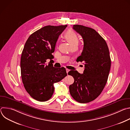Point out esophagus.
<instances>
[{"label": "esophagus", "instance_id": "esophagus-1", "mask_svg": "<svg viewBox=\"0 0 130 130\" xmlns=\"http://www.w3.org/2000/svg\"><path fill=\"white\" fill-rule=\"evenodd\" d=\"M66 72H67V74H68V72H69V69H66Z\"/></svg>", "mask_w": 130, "mask_h": 130}]
</instances>
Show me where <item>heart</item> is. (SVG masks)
Wrapping results in <instances>:
<instances>
[{
	"label": "heart",
	"mask_w": 130,
	"mask_h": 130,
	"mask_svg": "<svg viewBox=\"0 0 130 130\" xmlns=\"http://www.w3.org/2000/svg\"><path fill=\"white\" fill-rule=\"evenodd\" d=\"M65 37L70 44L71 46L76 44L78 45L79 42L78 37L75 32H73V31H67L65 35Z\"/></svg>",
	"instance_id": "1"
}]
</instances>
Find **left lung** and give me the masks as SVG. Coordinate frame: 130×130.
Listing matches in <instances>:
<instances>
[{
    "instance_id": "obj_1",
    "label": "left lung",
    "mask_w": 130,
    "mask_h": 130,
    "mask_svg": "<svg viewBox=\"0 0 130 130\" xmlns=\"http://www.w3.org/2000/svg\"><path fill=\"white\" fill-rule=\"evenodd\" d=\"M73 29L83 40V50L77 61L83 62L85 69L82 74L77 70L69 71L68 75L74 78L69 92L77 102L88 103L100 95L107 82L111 65L109 50L95 30L79 25H73Z\"/></svg>"
}]
</instances>
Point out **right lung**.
Listing matches in <instances>:
<instances>
[{
	"label": "right lung",
	"mask_w": 130,
	"mask_h": 130,
	"mask_svg": "<svg viewBox=\"0 0 130 130\" xmlns=\"http://www.w3.org/2000/svg\"><path fill=\"white\" fill-rule=\"evenodd\" d=\"M67 26H45L30 35L25 43L21 60L22 81L28 93L39 101L50 99L53 84L67 76L64 67L56 68L46 63V60L53 59L59 36Z\"/></svg>",
	"instance_id": "add662e5"
}]
</instances>
